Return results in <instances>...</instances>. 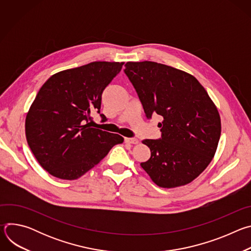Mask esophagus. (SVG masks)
I'll return each mask as SVG.
<instances>
[{
    "mask_svg": "<svg viewBox=\"0 0 251 251\" xmlns=\"http://www.w3.org/2000/svg\"><path fill=\"white\" fill-rule=\"evenodd\" d=\"M125 142L128 144H138L139 141L136 138H125Z\"/></svg>",
    "mask_w": 251,
    "mask_h": 251,
    "instance_id": "esophagus-1",
    "label": "esophagus"
}]
</instances>
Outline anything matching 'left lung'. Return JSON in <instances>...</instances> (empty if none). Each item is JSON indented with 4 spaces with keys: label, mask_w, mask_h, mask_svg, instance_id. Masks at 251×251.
Wrapping results in <instances>:
<instances>
[{
    "label": "left lung",
    "mask_w": 251,
    "mask_h": 251,
    "mask_svg": "<svg viewBox=\"0 0 251 251\" xmlns=\"http://www.w3.org/2000/svg\"><path fill=\"white\" fill-rule=\"evenodd\" d=\"M132 82L147 118L163 117L162 138L145 139L151 158L141 167L161 188L185 186L211 162L221 137L217 106L192 75L154 61H128Z\"/></svg>",
    "instance_id": "1"
}]
</instances>
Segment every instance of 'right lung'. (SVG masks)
<instances>
[{
    "label": "right lung",
    "mask_w": 251,
    "mask_h": 251,
    "mask_svg": "<svg viewBox=\"0 0 251 251\" xmlns=\"http://www.w3.org/2000/svg\"><path fill=\"white\" fill-rule=\"evenodd\" d=\"M123 64L93 61L59 71L41 87L25 117V137L35 159L51 176L76 180L123 143L122 136L89 123L92 112L100 113L103 90Z\"/></svg>",
    "instance_id": "obj_1"
}]
</instances>
